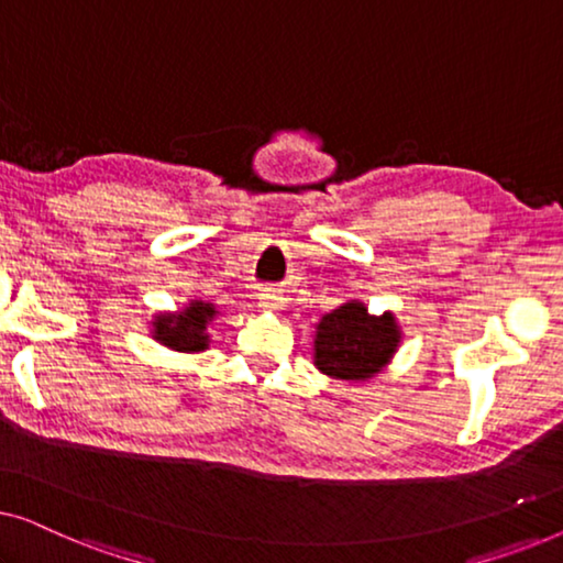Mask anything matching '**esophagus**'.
Here are the masks:
<instances>
[{
	"mask_svg": "<svg viewBox=\"0 0 563 563\" xmlns=\"http://www.w3.org/2000/svg\"><path fill=\"white\" fill-rule=\"evenodd\" d=\"M258 305H261V310H266V312H282L284 307H287V299H284L279 289H264L258 295Z\"/></svg>",
	"mask_w": 563,
	"mask_h": 563,
	"instance_id": "obj_1",
	"label": "esophagus"
}]
</instances>
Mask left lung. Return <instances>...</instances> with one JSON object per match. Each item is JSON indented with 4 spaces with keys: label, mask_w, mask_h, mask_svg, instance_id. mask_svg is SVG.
Returning <instances> with one entry per match:
<instances>
[{
    "label": "left lung",
    "mask_w": 563,
    "mask_h": 563,
    "mask_svg": "<svg viewBox=\"0 0 563 563\" xmlns=\"http://www.w3.org/2000/svg\"><path fill=\"white\" fill-rule=\"evenodd\" d=\"M402 343L395 312L372 314L361 299H349L314 325L312 361L330 379L366 384L391 364Z\"/></svg>",
    "instance_id": "8db88e82"
}]
</instances>
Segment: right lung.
<instances>
[{"label": "right lung", "mask_w": 563, "mask_h": 563, "mask_svg": "<svg viewBox=\"0 0 563 563\" xmlns=\"http://www.w3.org/2000/svg\"><path fill=\"white\" fill-rule=\"evenodd\" d=\"M220 310L207 299H189L179 310H164L151 318L153 341L166 345L168 351L202 353L210 349V325L218 320Z\"/></svg>", "instance_id": "1"}]
</instances>
